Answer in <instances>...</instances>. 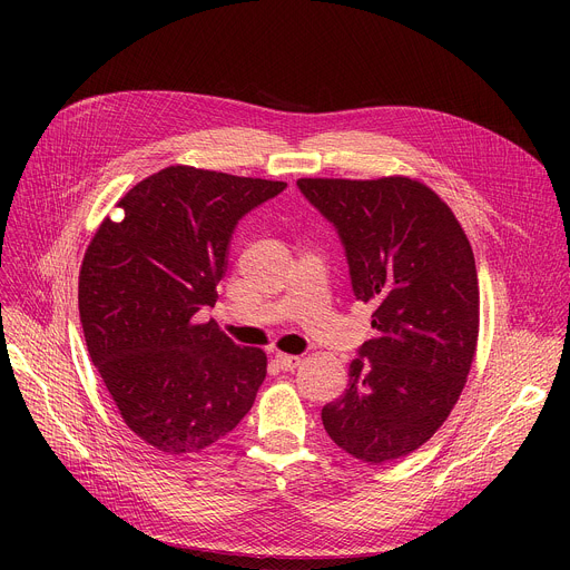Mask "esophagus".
Segmentation results:
<instances>
[{
	"label": "esophagus",
	"instance_id": "obj_1",
	"mask_svg": "<svg viewBox=\"0 0 570 570\" xmlns=\"http://www.w3.org/2000/svg\"><path fill=\"white\" fill-rule=\"evenodd\" d=\"M275 363H277L284 372H293V370L302 363V358H299V356H291V354H277V356H275Z\"/></svg>",
	"mask_w": 570,
	"mask_h": 570
}]
</instances>
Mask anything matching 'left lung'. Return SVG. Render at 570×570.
Returning a JSON list of instances; mask_svg holds the SVG:
<instances>
[{"label": "left lung", "mask_w": 570, "mask_h": 570, "mask_svg": "<svg viewBox=\"0 0 570 570\" xmlns=\"http://www.w3.org/2000/svg\"><path fill=\"white\" fill-rule=\"evenodd\" d=\"M297 187L338 229L354 295L374 306V338L352 361L345 394L322 409L324 431L370 464L409 455L444 424L475 356L469 238L433 189L405 176Z\"/></svg>", "instance_id": "1"}]
</instances>
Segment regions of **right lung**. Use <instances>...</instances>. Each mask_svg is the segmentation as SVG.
Wrapping results in <instances>:
<instances>
[{
  "label": "right lung",
  "mask_w": 570,
  "mask_h": 570,
  "mask_svg": "<svg viewBox=\"0 0 570 570\" xmlns=\"http://www.w3.org/2000/svg\"><path fill=\"white\" fill-rule=\"evenodd\" d=\"M286 183L167 167L106 218L78 275L90 358L126 426L167 455L225 438L253 409L266 354L234 345L214 320L236 223Z\"/></svg>",
  "instance_id": "add662e5"
}]
</instances>
